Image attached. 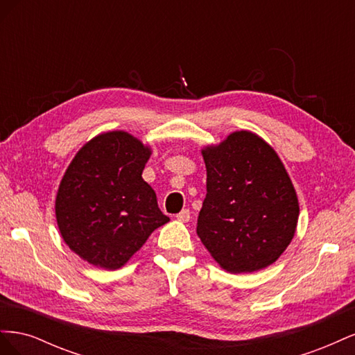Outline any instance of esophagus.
<instances>
[{"instance_id":"34e87169","label":"esophagus","mask_w":355,"mask_h":355,"mask_svg":"<svg viewBox=\"0 0 355 355\" xmlns=\"http://www.w3.org/2000/svg\"><path fill=\"white\" fill-rule=\"evenodd\" d=\"M176 219H178L179 222H188V220L191 219L189 210H188V209H184L180 213H178V214H176Z\"/></svg>"}]
</instances>
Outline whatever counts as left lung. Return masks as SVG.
Returning a JSON list of instances; mask_svg holds the SVG:
<instances>
[{"label": "left lung", "instance_id": "8db88e82", "mask_svg": "<svg viewBox=\"0 0 355 355\" xmlns=\"http://www.w3.org/2000/svg\"><path fill=\"white\" fill-rule=\"evenodd\" d=\"M207 194L197 234L216 263L231 274L261 271L292 243L299 201L283 161L250 130L201 148Z\"/></svg>", "mask_w": 355, "mask_h": 355}]
</instances>
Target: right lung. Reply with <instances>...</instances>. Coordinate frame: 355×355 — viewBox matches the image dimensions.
I'll return each mask as SVG.
<instances>
[{"label": "right lung", "mask_w": 355, "mask_h": 355, "mask_svg": "<svg viewBox=\"0 0 355 355\" xmlns=\"http://www.w3.org/2000/svg\"><path fill=\"white\" fill-rule=\"evenodd\" d=\"M153 148L124 130L85 142L63 175L55 201L63 241L83 261L118 270L170 219L142 178Z\"/></svg>", "instance_id": "right-lung-1"}]
</instances>
